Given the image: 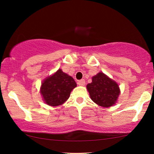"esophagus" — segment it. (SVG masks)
Wrapping results in <instances>:
<instances>
[{"label":"esophagus","mask_w":154,"mask_h":154,"mask_svg":"<svg viewBox=\"0 0 154 154\" xmlns=\"http://www.w3.org/2000/svg\"><path fill=\"white\" fill-rule=\"evenodd\" d=\"M78 84H79V85H80V86H84L85 84V80L84 79L80 80V81H79V82H78Z\"/></svg>","instance_id":"obj_1"}]
</instances>
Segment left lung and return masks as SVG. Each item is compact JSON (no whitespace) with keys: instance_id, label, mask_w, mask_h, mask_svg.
Returning a JSON list of instances; mask_svg holds the SVG:
<instances>
[{"instance_id":"8db88e82","label":"left lung","mask_w":154,"mask_h":154,"mask_svg":"<svg viewBox=\"0 0 154 154\" xmlns=\"http://www.w3.org/2000/svg\"><path fill=\"white\" fill-rule=\"evenodd\" d=\"M86 88L91 100L104 108L115 105L121 93L116 82L103 72L92 76V83H88Z\"/></svg>"}]
</instances>
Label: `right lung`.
<instances>
[{"mask_svg": "<svg viewBox=\"0 0 154 154\" xmlns=\"http://www.w3.org/2000/svg\"><path fill=\"white\" fill-rule=\"evenodd\" d=\"M76 86V83L71 75L59 69L42 81L40 92L46 104L57 106L66 102L71 92Z\"/></svg>", "mask_w": 154, "mask_h": 154, "instance_id": "obj_1", "label": "right lung"}]
</instances>
